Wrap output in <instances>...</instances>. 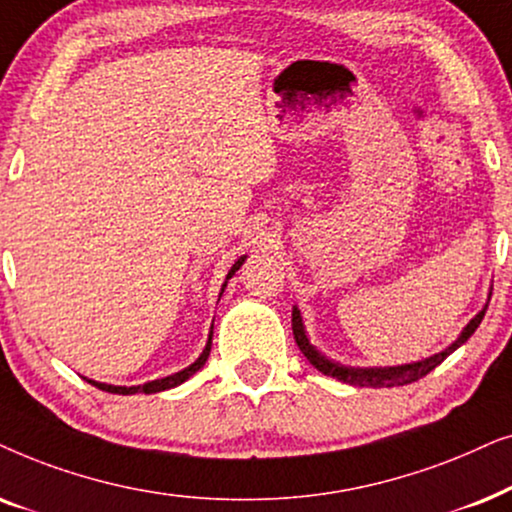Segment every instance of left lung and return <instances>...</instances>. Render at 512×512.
I'll return each mask as SVG.
<instances>
[{"instance_id":"1","label":"left lung","mask_w":512,"mask_h":512,"mask_svg":"<svg viewBox=\"0 0 512 512\" xmlns=\"http://www.w3.org/2000/svg\"><path fill=\"white\" fill-rule=\"evenodd\" d=\"M487 306L482 309L478 316H475L470 323L466 325V330L461 332V337L456 342L445 349L442 353H435V356L421 360V363H412V365H398V367H344L335 363V360L325 358L323 353H318L313 346L309 344V339L304 335V325H302V316H299L297 309H292V335H295V342L299 346V351L304 353L306 360L316 367L318 372L327 374V377H335L344 384L351 386H372V388H381V386H405L412 384V381H419L421 377H426L428 372L435 370L442 360H445L449 353H454L463 342H468L470 335L478 330V325L485 318Z\"/></svg>"}]
</instances>
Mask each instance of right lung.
<instances>
[{
    "label": "right lung",
    "mask_w": 512,
    "mask_h": 512,
    "mask_svg": "<svg viewBox=\"0 0 512 512\" xmlns=\"http://www.w3.org/2000/svg\"><path fill=\"white\" fill-rule=\"evenodd\" d=\"M245 262V257H241V260H238L234 267H231V271H229V276L227 278H231L236 274L238 269H241V264ZM210 342H213V332H210V337H208V344H206V349H203V353L199 356V360H196V363H192L189 367H185V370L182 372H175V374H170V377H166V379H156V381H149V384H142V386H109V384H98V381H91V379H86L88 384H93L95 388H100V391H107V393H119V395H133V393H159V391H166V388H173V386H177V384H182V381H187L189 377H192V374H196L201 370L203 365H206V360H208V356H210Z\"/></svg>",
    "instance_id": "obj_1"
}]
</instances>
